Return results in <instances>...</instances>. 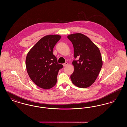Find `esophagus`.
Here are the masks:
<instances>
[{"instance_id": "obj_1", "label": "esophagus", "mask_w": 127, "mask_h": 127, "mask_svg": "<svg viewBox=\"0 0 127 127\" xmlns=\"http://www.w3.org/2000/svg\"><path fill=\"white\" fill-rule=\"evenodd\" d=\"M63 65L64 66H67V65H68V63H67V62H65V63L64 64H63Z\"/></svg>"}]
</instances>
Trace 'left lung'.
Returning a JSON list of instances; mask_svg holds the SVG:
<instances>
[{"label": "left lung", "mask_w": 127, "mask_h": 127, "mask_svg": "<svg viewBox=\"0 0 127 127\" xmlns=\"http://www.w3.org/2000/svg\"><path fill=\"white\" fill-rule=\"evenodd\" d=\"M74 47V55L79 60L73 61L74 70L70 79L77 87L86 88L95 81L102 66L100 50L91 39L81 33L67 36Z\"/></svg>", "instance_id": "left-lung-1"}]
</instances>
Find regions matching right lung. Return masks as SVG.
Listing matches in <instances>:
<instances>
[{
    "instance_id": "add662e5",
    "label": "right lung",
    "mask_w": 127,
    "mask_h": 127,
    "mask_svg": "<svg viewBox=\"0 0 127 127\" xmlns=\"http://www.w3.org/2000/svg\"><path fill=\"white\" fill-rule=\"evenodd\" d=\"M61 38L58 35L43 37L31 48L26 59L27 72L33 82L44 90L57 83L59 70L63 67L53 53L55 45Z\"/></svg>"
}]
</instances>
